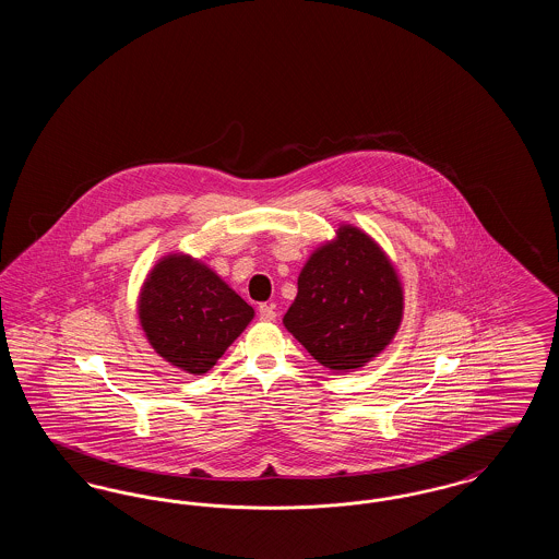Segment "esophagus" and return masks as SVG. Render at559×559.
<instances>
[{"mask_svg":"<svg viewBox=\"0 0 559 559\" xmlns=\"http://www.w3.org/2000/svg\"><path fill=\"white\" fill-rule=\"evenodd\" d=\"M260 319L266 320V322L276 319V308H274V304H262V306H260Z\"/></svg>","mask_w":559,"mask_h":559,"instance_id":"obj_1","label":"esophagus"}]
</instances>
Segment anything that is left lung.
<instances>
[{
    "instance_id": "left-lung-1",
    "label": "left lung",
    "mask_w": 559,
    "mask_h": 559,
    "mask_svg": "<svg viewBox=\"0 0 559 559\" xmlns=\"http://www.w3.org/2000/svg\"><path fill=\"white\" fill-rule=\"evenodd\" d=\"M404 295L399 274L374 240L354 226L319 247L297 278L283 324L322 367H365L394 340Z\"/></svg>"
}]
</instances>
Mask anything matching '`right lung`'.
I'll use <instances>...</instances> for the list:
<instances>
[{
    "label": "right lung",
    "mask_w": 559,
    "mask_h": 559,
    "mask_svg": "<svg viewBox=\"0 0 559 559\" xmlns=\"http://www.w3.org/2000/svg\"><path fill=\"white\" fill-rule=\"evenodd\" d=\"M138 314L159 356L182 371L201 374L245 331L253 308L205 264L174 253L148 274Z\"/></svg>",
    "instance_id": "add662e5"
}]
</instances>
